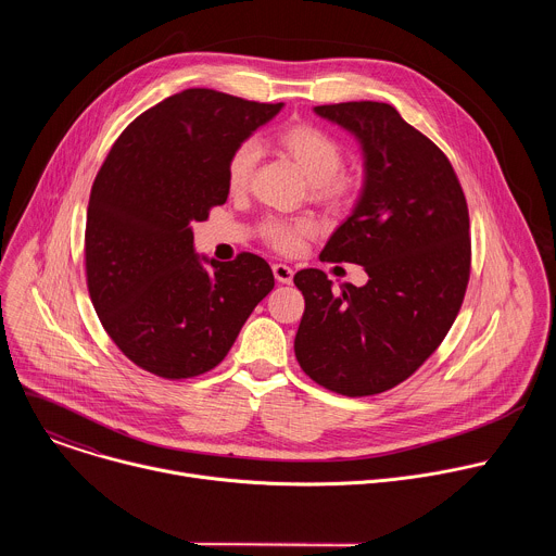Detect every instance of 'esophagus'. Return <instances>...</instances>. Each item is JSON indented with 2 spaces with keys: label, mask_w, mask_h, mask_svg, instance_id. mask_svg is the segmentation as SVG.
Segmentation results:
<instances>
[{
  "label": "esophagus",
  "mask_w": 556,
  "mask_h": 556,
  "mask_svg": "<svg viewBox=\"0 0 556 556\" xmlns=\"http://www.w3.org/2000/svg\"><path fill=\"white\" fill-rule=\"evenodd\" d=\"M273 273H275V279H277L279 283H290L292 277H294V270H292L290 266H286V264H275V266H273Z\"/></svg>",
  "instance_id": "esophagus-1"
}]
</instances>
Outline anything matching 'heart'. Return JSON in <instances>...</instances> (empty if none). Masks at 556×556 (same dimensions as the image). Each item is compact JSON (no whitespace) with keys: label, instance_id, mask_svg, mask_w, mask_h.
<instances>
[{"label":"heart","instance_id":"1","mask_svg":"<svg viewBox=\"0 0 556 556\" xmlns=\"http://www.w3.org/2000/svg\"><path fill=\"white\" fill-rule=\"evenodd\" d=\"M277 142L286 153L294 157L321 200H339L345 193L348 187L337 176L343 167V151L332 136L312 125H290L277 134ZM257 157L260 144L255 140H244L235 147L226 165V180L232 191H240L249 185ZM307 232L309 224L305 219H268L264 224V235L268 237V242L283 253L296 251L301 237Z\"/></svg>","mask_w":556,"mask_h":556}]
</instances>
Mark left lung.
<instances>
[{"instance_id":"left-lung-1","label":"left lung","mask_w":556,"mask_h":556,"mask_svg":"<svg viewBox=\"0 0 556 556\" xmlns=\"http://www.w3.org/2000/svg\"><path fill=\"white\" fill-rule=\"evenodd\" d=\"M356 138L363 187L321 262H350L367 283L334 290L305 268L294 286L305 312L294 339L301 369L341 395H374L407 380L442 343L468 273V208L448 157L395 108L376 101L319 105Z\"/></svg>"}]
</instances>
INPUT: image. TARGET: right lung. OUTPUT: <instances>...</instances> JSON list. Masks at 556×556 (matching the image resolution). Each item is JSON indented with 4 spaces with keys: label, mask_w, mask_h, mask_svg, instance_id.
Instances as JSON below:
<instances>
[{
    "label": "right lung",
    "mask_w": 556,
    "mask_h": 556,
    "mask_svg": "<svg viewBox=\"0 0 556 556\" xmlns=\"http://www.w3.org/2000/svg\"><path fill=\"white\" fill-rule=\"evenodd\" d=\"M281 108L193 88L110 149L88 204L86 273L105 332L138 367L172 380L213 369L275 288L253 253L198 255L191 224L226 202L230 153Z\"/></svg>",
    "instance_id": "right-lung-1"
}]
</instances>
